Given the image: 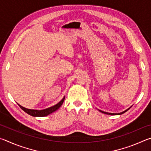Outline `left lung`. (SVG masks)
<instances>
[{"instance_id":"8db88e82","label":"left lung","mask_w":151,"mask_h":151,"mask_svg":"<svg viewBox=\"0 0 151 151\" xmlns=\"http://www.w3.org/2000/svg\"><path fill=\"white\" fill-rule=\"evenodd\" d=\"M131 107H130V108H131ZM130 108H129V109H127V110H125V111H122V112H120V113H111V112H104V111H101V110H99V109H98L99 111H100L101 112H103V113H104V114H110V115H120V114H123V113H124L125 112H127L128 110L129 109H130Z\"/></svg>"}]
</instances>
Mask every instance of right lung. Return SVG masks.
<instances>
[{"label":"right lung","instance_id":"1","mask_svg":"<svg viewBox=\"0 0 151 151\" xmlns=\"http://www.w3.org/2000/svg\"><path fill=\"white\" fill-rule=\"evenodd\" d=\"M65 96L63 97L62 100H61L59 103L56 104L55 105L49 107V108L43 109V110L29 109H27V108H25V107L22 106L21 105H20V104H19L20 108L23 110L25 112H27V114H30V115H31L32 116H48V114L52 113L53 112L56 111L57 110L59 109L61 106V105L63 104L64 101H65Z\"/></svg>","mask_w":151,"mask_h":151}]
</instances>
